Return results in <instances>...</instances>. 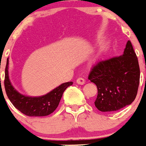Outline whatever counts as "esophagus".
<instances>
[{
  "instance_id": "1",
  "label": "esophagus",
  "mask_w": 146,
  "mask_h": 146,
  "mask_svg": "<svg viewBox=\"0 0 146 146\" xmlns=\"http://www.w3.org/2000/svg\"><path fill=\"white\" fill-rule=\"evenodd\" d=\"M76 82H77V83L79 84V85H83V84H85L86 83V80L82 78H78V79H77V81Z\"/></svg>"
}]
</instances>
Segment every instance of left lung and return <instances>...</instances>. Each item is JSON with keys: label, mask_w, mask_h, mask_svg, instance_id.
<instances>
[{"label": "left lung", "mask_w": 146, "mask_h": 146, "mask_svg": "<svg viewBox=\"0 0 146 146\" xmlns=\"http://www.w3.org/2000/svg\"><path fill=\"white\" fill-rule=\"evenodd\" d=\"M139 76L137 57L129 40L122 55L100 61L91 70L88 78L98 92L96 108L113 112L131 104L137 94Z\"/></svg>", "instance_id": "obj_1"}]
</instances>
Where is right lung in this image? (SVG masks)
<instances>
[{
  "mask_svg": "<svg viewBox=\"0 0 146 146\" xmlns=\"http://www.w3.org/2000/svg\"><path fill=\"white\" fill-rule=\"evenodd\" d=\"M72 84V82L62 83L46 94L39 97L23 95L17 92L11 83L9 77V58H7L4 80L6 93L14 106L27 116L43 117L52 114L59 105L64 91Z\"/></svg>",
  "mask_w": 146,
  "mask_h": 146,
  "instance_id": "1",
  "label": "right lung"
}]
</instances>
